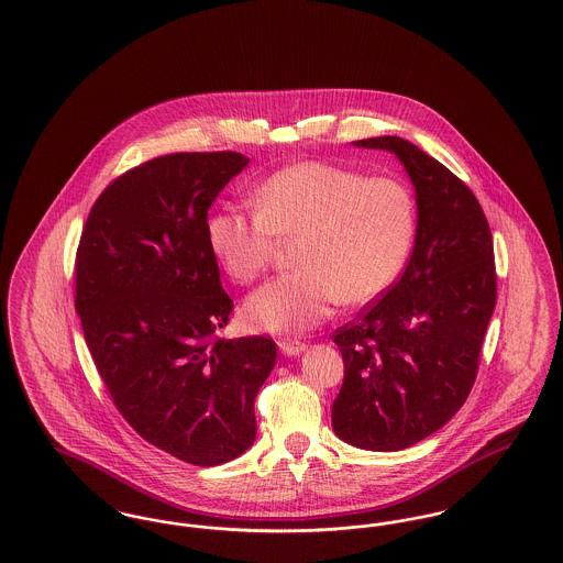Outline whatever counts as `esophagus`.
Masks as SVG:
<instances>
[{
    "instance_id": "34e87169",
    "label": "esophagus",
    "mask_w": 563,
    "mask_h": 563,
    "mask_svg": "<svg viewBox=\"0 0 563 563\" xmlns=\"http://www.w3.org/2000/svg\"><path fill=\"white\" fill-rule=\"evenodd\" d=\"M278 349L283 350L285 356H299L306 350V344L297 342V340H280Z\"/></svg>"
}]
</instances>
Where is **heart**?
I'll use <instances>...</instances> for the list:
<instances>
[{
  "mask_svg": "<svg viewBox=\"0 0 563 563\" xmlns=\"http://www.w3.org/2000/svg\"><path fill=\"white\" fill-rule=\"evenodd\" d=\"M253 211L223 205L207 221V242L223 272L257 280L278 239H294L295 269L251 295L246 327L301 333L335 306L367 303L399 276L416 236V200L393 177H367L331 162L289 164L253 191Z\"/></svg>",
  "mask_w": 563,
  "mask_h": 563,
  "instance_id": "heart-1",
  "label": "heart"
}]
</instances>
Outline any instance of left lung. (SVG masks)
Wrapping results in <instances>:
<instances>
[{
    "instance_id": "left-lung-1",
    "label": "left lung",
    "mask_w": 563,
    "mask_h": 563,
    "mask_svg": "<svg viewBox=\"0 0 563 563\" xmlns=\"http://www.w3.org/2000/svg\"><path fill=\"white\" fill-rule=\"evenodd\" d=\"M354 145L402 162L418 225L401 278L333 335L344 384L331 422L350 445L399 452L450 422L475 384L496 306L494 244L479 200L441 162L401 136Z\"/></svg>"
}]
</instances>
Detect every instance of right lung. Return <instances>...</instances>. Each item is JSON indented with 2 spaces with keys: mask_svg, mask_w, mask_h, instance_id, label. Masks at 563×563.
Here are the masks:
<instances>
[{
  "mask_svg": "<svg viewBox=\"0 0 563 563\" xmlns=\"http://www.w3.org/2000/svg\"><path fill=\"white\" fill-rule=\"evenodd\" d=\"M239 152L139 164L92 205L76 255V312L109 397L147 443L217 466L255 441V397L276 363L264 335L219 338L234 301L207 242Z\"/></svg>",
  "mask_w": 563,
  "mask_h": 563,
  "instance_id": "add662e5",
  "label": "right lung"
}]
</instances>
